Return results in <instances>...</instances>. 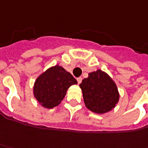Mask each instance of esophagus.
Returning <instances> with one entry per match:
<instances>
[{"instance_id": "1", "label": "esophagus", "mask_w": 148, "mask_h": 148, "mask_svg": "<svg viewBox=\"0 0 148 148\" xmlns=\"http://www.w3.org/2000/svg\"><path fill=\"white\" fill-rule=\"evenodd\" d=\"M77 82H78V84H81V82H82V78L81 77H79L77 79Z\"/></svg>"}]
</instances>
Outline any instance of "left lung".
<instances>
[{
    "label": "left lung",
    "mask_w": 148,
    "mask_h": 148,
    "mask_svg": "<svg viewBox=\"0 0 148 148\" xmlns=\"http://www.w3.org/2000/svg\"><path fill=\"white\" fill-rule=\"evenodd\" d=\"M79 87L86 107L97 114H104L114 109L120 99L115 83L101 69L89 73Z\"/></svg>",
    "instance_id": "left-lung-1"
}]
</instances>
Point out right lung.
Returning <instances> with one entry per match:
<instances>
[{
	"instance_id": "obj_1",
	"label": "right lung",
	"mask_w": 148,
	"mask_h": 148,
	"mask_svg": "<svg viewBox=\"0 0 148 148\" xmlns=\"http://www.w3.org/2000/svg\"><path fill=\"white\" fill-rule=\"evenodd\" d=\"M77 84L72 74L57 64L38 77L33 86V95L39 104L51 109L64 99L69 87Z\"/></svg>"
}]
</instances>
